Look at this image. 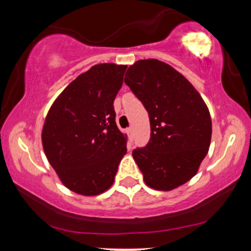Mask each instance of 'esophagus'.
I'll list each match as a JSON object with an SVG mask.
<instances>
[{
  "instance_id": "esophagus-1",
  "label": "esophagus",
  "mask_w": 251,
  "mask_h": 251,
  "mask_svg": "<svg viewBox=\"0 0 251 251\" xmlns=\"http://www.w3.org/2000/svg\"><path fill=\"white\" fill-rule=\"evenodd\" d=\"M126 132H127V134H128V138H129V140H131V142H132V128H131V127L127 128V129H126Z\"/></svg>"
}]
</instances>
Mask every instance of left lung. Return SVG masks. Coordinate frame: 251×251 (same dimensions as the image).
I'll return each instance as SVG.
<instances>
[{
	"instance_id": "left-lung-1",
	"label": "left lung",
	"mask_w": 251,
	"mask_h": 251,
	"mask_svg": "<svg viewBox=\"0 0 251 251\" xmlns=\"http://www.w3.org/2000/svg\"><path fill=\"white\" fill-rule=\"evenodd\" d=\"M125 83L143 102L151 125L148 145L132 153L144 181L158 191L179 188L196 176L209 151L208 106L183 74L157 59L129 66Z\"/></svg>"
}]
</instances>
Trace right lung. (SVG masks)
Here are the masks:
<instances>
[{"mask_svg": "<svg viewBox=\"0 0 251 251\" xmlns=\"http://www.w3.org/2000/svg\"><path fill=\"white\" fill-rule=\"evenodd\" d=\"M127 66L99 63L80 74L51 103L42 127L46 157L61 183L81 196L112 186L127 152L113 101Z\"/></svg>", "mask_w": 251, "mask_h": 251, "instance_id": "add662e5", "label": "right lung"}]
</instances>
